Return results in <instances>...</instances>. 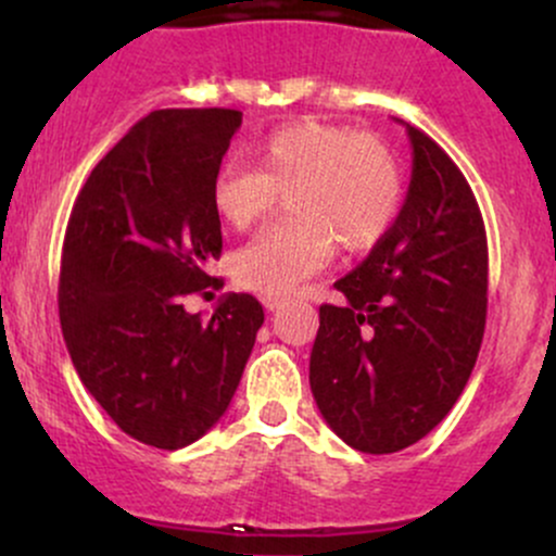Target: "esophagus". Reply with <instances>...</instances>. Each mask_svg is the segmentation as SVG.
<instances>
[{
	"instance_id": "1",
	"label": "esophagus",
	"mask_w": 556,
	"mask_h": 556,
	"mask_svg": "<svg viewBox=\"0 0 556 556\" xmlns=\"http://www.w3.org/2000/svg\"><path fill=\"white\" fill-rule=\"evenodd\" d=\"M282 303L285 300L282 298H274V295H264V305L269 311H277V308H282Z\"/></svg>"
}]
</instances>
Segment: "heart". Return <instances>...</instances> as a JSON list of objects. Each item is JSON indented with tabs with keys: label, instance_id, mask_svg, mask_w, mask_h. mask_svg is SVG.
<instances>
[{
	"label": "heart",
	"instance_id": "heart-1",
	"mask_svg": "<svg viewBox=\"0 0 556 556\" xmlns=\"http://www.w3.org/2000/svg\"><path fill=\"white\" fill-rule=\"evenodd\" d=\"M256 169L225 162L212 177V206L232 229L266 219L287 195L290 219L242 245L235 277L248 290L282 298L334 253L371 251L397 222L402 169L374 132L300 119L253 146Z\"/></svg>",
	"mask_w": 556,
	"mask_h": 556
}]
</instances>
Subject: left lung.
<instances>
[{
    "label": "left lung",
    "mask_w": 556,
    "mask_h": 556,
    "mask_svg": "<svg viewBox=\"0 0 556 556\" xmlns=\"http://www.w3.org/2000/svg\"><path fill=\"white\" fill-rule=\"evenodd\" d=\"M413 177L397 222L318 308L311 392L353 450L389 455L442 424L486 329V227L437 140L407 125Z\"/></svg>",
    "instance_id": "left-lung-1"
}]
</instances>
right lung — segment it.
Returning <instances> with one entry per match:
<instances>
[{"label":"right lung","instance_id":"add662e5","mask_svg":"<svg viewBox=\"0 0 556 556\" xmlns=\"http://www.w3.org/2000/svg\"><path fill=\"white\" fill-rule=\"evenodd\" d=\"M238 110H156L96 164L70 214L60 321L75 371L127 437L180 450L225 416L264 308L222 298L208 321L182 298L219 287L212 177ZM212 295V292H206Z\"/></svg>","mask_w":556,"mask_h":556}]
</instances>
